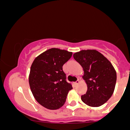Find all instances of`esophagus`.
Segmentation results:
<instances>
[{"label": "esophagus", "mask_w": 130, "mask_h": 130, "mask_svg": "<svg viewBox=\"0 0 130 130\" xmlns=\"http://www.w3.org/2000/svg\"><path fill=\"white\" fill-rule=\"evenodd\" d=\"M79 83H80L79 80V79H77V80H76V82H75V83H74V85H77V84H79Z\"/></svg>", "instance_id": "obj_1"}]
</instances>
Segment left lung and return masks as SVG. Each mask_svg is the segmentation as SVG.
I'll return each mask as SVG.
<instances>
[{
  "label": "left lung",
  "mask_w": 130,
  "mask_h": 130,
  "mask_svg": "<svg viewBox=\"0 0 130 130\" xmlns=\"http://www.w3.org/2000/svg\"><path fill=\"white\" fill-rule=\"evenodd\" d=\"M73 57L84 70L83 78L87 86L86 94L81 96L85 104L99 107L105 103L114 93L117 73L109 60L95 50H82Z\"/></svg>",
  "instance_id": "8db88e82"
}]
</instances>
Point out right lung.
Here are the masks:
<instances>
[{"label": "right lung", "instance_id": "obj_1", "mask_svg": "<svg viewBox=\"0 0 130 130\" xmlns=\"http://www.w3.org/2000/svg\"><path fill=\"white\" fill-rule=\"evenodd\" d=\"M72 54L68 51L51 48L33 62L29 76L30 87L37 102L44 108L56 110L65 104L73 87L66 81L62 67Z\"/></svg>", "mask_w": 130, "mask_h": 130}]
</instances>
